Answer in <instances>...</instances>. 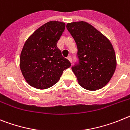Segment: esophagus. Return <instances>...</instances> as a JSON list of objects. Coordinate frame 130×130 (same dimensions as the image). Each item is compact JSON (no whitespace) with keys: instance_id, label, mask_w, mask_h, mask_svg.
<instances>
[{"instance_id":"obj_1","label":"esophagus","mask_w":130,"mask_h":130,"mask_svg":"<svg viewBox=\"0 0 130 130\" xmlns=\"http://www.w3.org/2000/svg\"><path fill=\"white\" fill-rule=\"evenodd\" d=\"M67 59H69V61L71 63H72V58H71V56H69L67 57Z\"/></svg>"}]
</instances>
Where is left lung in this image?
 I'll return each mask as SVG.
<instances>
[{
  "instance_id": "8db88e82",
  "label": "left lung",
  "mask_w": 130,
  "mask_h": 130,
  "mask_svg": "<svg viewBox=\"0 0 130 130\" xmlns=\"http://www.w3.org/2000/svg\"><path fill=\"white\" fill-rule=\"evenodd\" d=\"M66 27L78 48L79 63L72 70L78 84L89 91L104 87L117 67L115 52L110 41L85 21L67 23Z\"/></svg>"
}]
</instances>
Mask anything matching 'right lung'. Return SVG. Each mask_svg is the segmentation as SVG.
I'll return each mask as SVG.
<instances>
[{
	"mask_svg": "<svg viewBox=\"0 0 130 130\" xmlns=\"http://www.w3.org/2000/svg\"><path fill=\"white\" fill-rule=\"evenodd\" d=\"M65 24L49 21L37 29L26 41L20 56V69L31 87L45 89L60 79L63 71L71 67L57 46Z\"/></svg>",
	"mask_w": 130,
	"mask_h": 130,
	"instance_id": "obj_1",
	"label": "right lung"
}]
</instances>
